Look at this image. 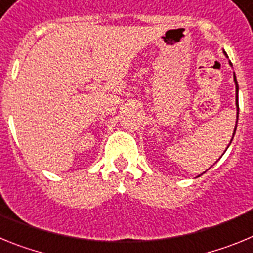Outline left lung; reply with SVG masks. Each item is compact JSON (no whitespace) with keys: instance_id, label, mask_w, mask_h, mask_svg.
<instances>
[{"instance_id":"8db88e82","label":"left lung","mask_w":253,"mask_h":253,"mask_svg":"<svg viewBox=\"0 0 253 253\" xmlns=\"http://www.w3.org/2000/svg\"><path fill=\"white\" fill-rule=\"evenodd\" d=\"M234 77V84H236V106H237V122H238V111H240V107H238V84H237V78H236V75H233ZM237 122H236V128H234V131H233V137H234V133H236V129H237ZM233 137H232V139H233ZM232 139H231V143H232ZM229 143V144H231ZM229 147V146H228ZM227 151V149H225ZM200 176V175H199Z\"/></svg>"}]
</instances>
